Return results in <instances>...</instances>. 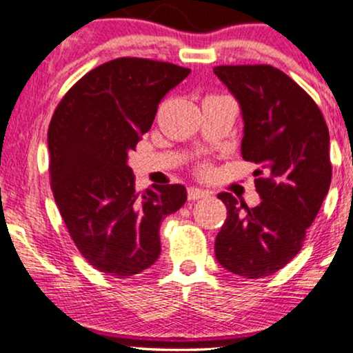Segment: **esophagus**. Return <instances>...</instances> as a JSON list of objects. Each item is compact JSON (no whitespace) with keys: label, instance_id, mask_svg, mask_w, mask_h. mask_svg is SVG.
Segmentation results:
<instances>
[{"label":"esophagus","instance_id":"1","mask_svg":"<svg viewBox=\"0 0 353 353\" xmlns=\"http://www.w3.org/2000/svg\"><path fill=\"white\" fill-rule=\"evenodd\" d=\"M210 192L209 190L199 189V188H189L188 189V197L189 201H197V199H204V197H209Z\"/></svg>","mask_w":353,"mask_h":353}]
</instances>
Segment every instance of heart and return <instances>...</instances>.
<instances>
[{"instance_id":"heart-1","label":"heart","mask_w":353,"mask_h":353,"mask_svg":"<svg viewBox=\"0 0 353 353\" xmlns=\"http://www.w3.org/2000/svg\"><path fill=\"white\" fill-rule=\"evenodd\" d=\"M199 171H201V172H208V171H209V168H208V165H201Z\"/></svg>"}]
</instances>
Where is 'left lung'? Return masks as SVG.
<instances>
[{
	"mask_svg": "<svg viewBox=\"0 0 353 353\" xmlns=\"http://www.w3.org/2000/svg\"><path fill=\"white\" fill-rule=\"evenodd\" d=\"M214 72L241 104L242 157L261 165L254 174L262 199L247 208L232 194H219L228 219L216 237V259L241 277H267L299 254L329 192V128L315 101L270 64Z\"/></svg>",
	"mask_w": 353,
	"mask_h": 353,
	"instance_id": "8db88e82",
	"label": "left lung"
}]
</instances>
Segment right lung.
<instances>
[{"mask_svg":"<svg viewBox=\"0 0 353 353\" xmlns=\"http://www.w3.org/2000/svg\"><path fill=\"white\" fill-rule=\"evenodd\" d=\"M189 72L164 61H108L84 74L51 117L56 205L81 255L116 279L141 274L157 261L161 222L188 201L181 184L137 192L128 154L151 129L161 99Z\"/></svg>","mask_w":353,"mask_h":353,"instance_id":"obj_1","label":"right lung"}]
</instances>
